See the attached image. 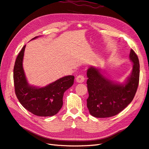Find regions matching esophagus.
<instances>
[{
  "instance_id": "1",
  "label": "esophagus",
  "mask_w": 149,
  "mask_h": 149,
  "mask_svg": "<svg viewBox=\"0 0 149 149\" xmlns=\"http://www.w3.org/2000/svg\"><path fill=\"white\" fill-rule=\"evenodd\" d=\"M76 81H77L78 83H83V82H84L85 78L83 74H79L77 76V77H76Z\"/></svg>"
}]
</instances>
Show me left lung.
Listing matches in <instances>:
<instances>
[{"mask_svg":"<svg viewBox=\"0 0 149 149\" xmlns=\"http://www.w3.org/2000/svg\"><path fill=\"white\" fill-rule=\"evenodd\" d=\"M129 58L133 62V68L125 84L114 83L104 76L100 70L93 66L89 68L87 107L93 116L104 118L116 116L133 100L139 82L140 65L138 56L132 49Z\"/></svg>","mask_w":149,"mask_h":149,"instance_id":"left-lung-1","label":"left lung"}]
</instances>
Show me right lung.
<instances>
[{"label": "right lung", "mask_w": 149, "mask_h": 149, "mask_svg": "<svg viewBox=\"0 0 149 149\" xmlns=\"http://www.w3.org/2000/svg\"><path fill=\"white\" fill-rule=\"evenodd\" d=\"M25 48V45L18 55L13 68L16 96L24 107L34 115L53 116L61 108L64 93L73 84L74 76H64L43 88L31 86L26 81L22 65Z\"/></svg>", "instance_id": "1"}]
</instances>
